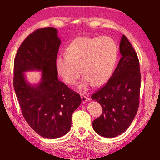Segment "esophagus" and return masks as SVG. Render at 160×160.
I'll list each match as a JSON object with an SVG mask.
<instances>
[{"instance_id": "34e87169", "label": "esophagus", "mask_w": 160, "mask_h": 160, "mask_svg": "<svg viewBox=\"0 0 160 160\" xmlns=\"http://www.w3.org/2000/svg\"><path fill=\"white\" fill-rule=\"evenodd\" d=\"M81 99H82V103L83 104H85V103H86L88 101H89V99L88 97H85V95H82V94H81Z\"/></svg>"}]
</instances>
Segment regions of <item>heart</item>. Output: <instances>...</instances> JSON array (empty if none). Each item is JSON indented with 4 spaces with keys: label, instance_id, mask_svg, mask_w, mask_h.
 <instances>
[{
    "label": "heart",
    "instance_id": "obj_1",
    "mask_svg": "<svg viewBox=\"0 0 160 160\" xmlns=\"http://www.w3.org/2000/svg\"><path fill=\"white\" fill-rule=\"evenodd\" d=\"M117 58L118 47L112 38L80 37L68 45L66 54L56 58L55 68L62 79L70 85L76 83L82 72L84 75L78 90L86 92L94 85L101 86L108 82Z\"/></svg>",
    "mask_w": 160,
    "mask_h": 160
}]
</instances>
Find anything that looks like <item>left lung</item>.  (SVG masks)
Returning <instances> with one entry per match:
<instances>
[{"mask_svg":"<svg viewBox=\"0 0 160 160\" xmlns=\"http://www.w3.org/2000/svg\"><path fill=\"white\" fill-rule=\"evenodd\" d=\"M121 57L112 77L91 97L102 107V114L93 121L97 134L114 138L131 125L139 106L141 75L137 53L126 36L119 44Z\"/></svg>","mask_w":160,"mask_h":160,"instance_id":"left-lung-1","label":"left lung"}]
</instances>
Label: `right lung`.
Here are the masks:
<instances>
[{
  "instance_id": "1",
  "label": "right lung",
  "mask_w": 160,
  "mask_h": 160,
  "mask_svg": "<svg viewBox=\"0 0 160 160\" xmlns=\"http://www.w3.org/2000/svg\"><path fill=\"white\" fill-rule=\"evenodd\" d=\"M61 41L56 28L39 29L19 48L14 61L15 92L24 118L41 136L55 139L69 132L72 114L82 102L79 94L58 79L55 60ZM41 72L30 83L26 72Z\"/></svg>"
}]
</instances>
